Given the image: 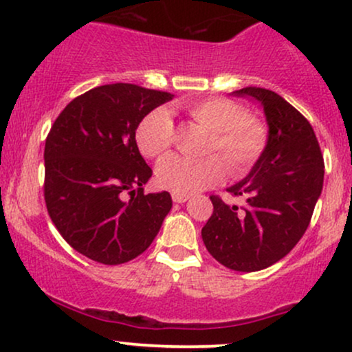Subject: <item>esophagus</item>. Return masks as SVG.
Returning a JSON list of instances; mask_svg holds the SVG:
<instances>
[{
	"label": "esophagus",
	"instance_id": "obj_1",
	"mask_svg": "<svg viewBox=\"0 0 352 352\" xmlns=\"http://www.w3.org/2000/svg\"><path fill=\"white\" fill-rule=\"evenodd\" d=\"M190 199L188 195H182V193H172V200L175 201V204H185Z\"/></svg>",
	"mask_w": 352,
	"mask_h": 352
}]
</instances>
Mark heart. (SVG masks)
<instances>
[{"mask_svg":"<svg viewBox=\"0 0 352 352\" xmlns=\"http://www.w3.org/2000/svg\"><path fill=\"white\" fill-rule=\"evenodd\" d=\"M179 107L192 122L208 131L204 152L218 153L230 173L241 175L260 159L266 145V129L258 119L246 117L238 104L210 98L182 100ZM135 140L139 151L148 159L164 157L175 140V125L170 114L165 109H157L145 116L137 125ZM219 160L217 155L204 159L167 157L157 165V182L173 193L192 195L223 179L224 162Z\"/></svg>","mask_w":352,"mask_h":352,"instance_id":"heart-1","label":"heart"}]
</instances>
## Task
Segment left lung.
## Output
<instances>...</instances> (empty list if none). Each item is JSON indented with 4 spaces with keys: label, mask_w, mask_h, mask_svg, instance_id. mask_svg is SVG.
<instances>
[{
    "label": "left lung",
    "mask_w": 352,
    "mask_h": 352,
    "mask_svg": "<svg viewBox=\"0 0 352 352\" xmlns=\"http://www.w3.org/2000/svg\"><path fill=\"white\" fill-rule=\"evenodd\" d=\"M263 107L268 139L243 180L228 187L246 205L210 197L213 213L201 238L213 258L235 272H258L286 256L308 228L321 195L324 162L313 127L276 92L263 87L233 91Z\"/></svg>",
    "instance_id": "left-lung-1"
}]
</instances>
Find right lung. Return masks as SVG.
Returning a JSON list of instances; mask_svg holds the SVG:
<instances>
[{"mask_svg":"<svg viewBox=\"0 0 352 352\" xmlns=\"http://www.w3.org/2000/svg\"><path fill=\"white\" fill-rule=\"evenodd\" d=\"M173 94L106 84L72 99L44 147V200L76 252L102 265L134 260L151 246L172 208L168 192L144 193L152 177L135 142L137 125Z\"/></svg>","mask_w":352,"mask_h":352,"instance_id":"1","label":"right lung"}]
</instances>
